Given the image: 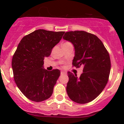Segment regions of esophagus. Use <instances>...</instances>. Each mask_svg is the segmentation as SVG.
Listing matches in <instances>:
<instances>
[{"label":"esophagus","instance_id":"1","mask_svg":"<svg viewBox=\"0 0 124 124\" xmlns=\"http://www.w3.org/2000/svg\"><path fill=\"white\" fill-rule=\"evenodd\" d=\"M65 74H67V72H64V71H61V75Z\"/></svg>","mask_w":124,"mask_h":124}]
</instances>
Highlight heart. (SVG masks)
I'll return each mask as SVG.
<instances>
[{"label":"heart","instance_id":"obj_1","mask_svg":"<svg viewBox=\"0 0 124 124\" xmlns=\"http://www.w3.org/2000/svg\"><path fill=\"white\" fill-rule=\"evenodd\" d=\"M66 43H67V42H66Z\"/></svg>","mask_w":124,"mask_h":124}]
</instances>
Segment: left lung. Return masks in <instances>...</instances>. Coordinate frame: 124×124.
I'll list each match as a JSON object with an SVG mask.
<instances>
[{
  "instance_id": "8db88e82",
  "label": "left lung",
  "mask_w": 124,
  "mask_h": 124,
  "mask_svg": "<svg viewBox=\"0 0 124 124\" xmlns=\"http://www.w3.org/2000/svg\"><path fill=\"white\" fill-rule=\"evenodd\" d=\"M63 39L74 47L72 65L83 67L80 77L68 72V97L78 104L91 102L100 94L108 82L111 68L108 52L97 36L85 31L67 32Z\"/></svg>"
}]
</instances>
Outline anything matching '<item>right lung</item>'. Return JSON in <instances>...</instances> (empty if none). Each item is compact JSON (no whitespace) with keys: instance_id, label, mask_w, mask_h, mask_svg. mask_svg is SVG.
Listing matches in <instances>:
<instances>
[{"instance_id":"right-lung-1","label":"right lung","mask_w":124,"mask_h":124,"mask_svg":"<svg viewBox=\"0 0 124 124\" xmlns=\"http://www.w3.org/2000/svg\"><path fill=\"white\" fill-rule=\"evenodd\" d=\"M65 32L36 30L24 37L12 60L15 82L28 99L35 102L47 100L61 74L59 70L44 68V59L51 54Z\"/></svg>"}]
</instances>
